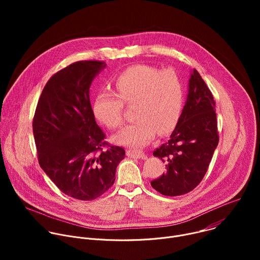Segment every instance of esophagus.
<instances>
[{
    "instance_id": "1",
    "label": "esophagus",
    "mask_w": 260,
    "mask_h": 260,
    "mask_svg": "<svg viewBox=\"0 0 260 260\" xmlns=\"http://www.w3.org/2000/svg\"><path fill=\"white\" fill-rule=\"evenodd\" d=\"M126 155L131 158H145V153L140 150H126Z\"/></svg>"
}]
</instances>
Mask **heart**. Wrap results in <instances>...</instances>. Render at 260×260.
I'll return each instance as SVG.
<instances>
[{
  "mask_svg": "<svg viewBox=\"0 0 260 260\" xmlns=\"http://www.w3.org/2000/svg\"><path fill=\"white\" fill-rule=\"evenodd\" d=\"M114 86L116 94L100 91L95 95L92 112L102 124L115 128L122 122L123 103L135 102L137 119L113 137L116 144L141 148L156 133L166 136L176 127L183 109L184 87L175 71L136 64L118 74Z\"/></svg>",
  "mask_w": 260,
  "mask_h": 260,
  "instance_id": "1",
  "label": "heart"
}]
</instances>
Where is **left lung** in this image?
<instances>
[{"instance_id": "1", "label": "left lung", "mask_w": 260, "mask_h": 260, "mask_svg": "<svg viewBox=\"0 0 260 260\" xmlns=\"http://www.w3.org/2000/svg\"><path fill=\"white\" fill-rule=\"evenodd\" d=\"M214 98L197 70L191 71L188 93L170 140L153 152L166 172L151 186L167 197L182 196L203 180L219 138Z\"/></svg>"}]
</instances>
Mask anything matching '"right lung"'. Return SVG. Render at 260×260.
<instances>
[{
  "instance_id": "right-lung-1",
  "label": "right lung",
  "mask_w": 260,
  "mask_h": 260,
  "mask_svg": "<svg viewBox=\"0 0 260 260\" xmlns=\"http://www.w3.org/2000/svg\"><path fill=\"white\" fill-rule=\"evenodd\" d=\"M105 68L103 61L81 60L54 74L32 120L40 167L61 192L80 201L94 200L112 186L125 155L123 148L104 141L90 105V85Z\"/></svg>"
}]
</instances>
